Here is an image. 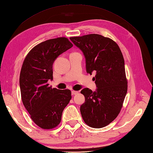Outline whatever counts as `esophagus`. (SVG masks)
Wrapping results in <instances>:
<instances>
[{"label":"esophagus","mask_w":153,"mask_h":153,"mask_svg":"<svg viewBox=\"0 0 153 153\" xmlns=\"http://www.w3.org/2000/svg\"><path fill=\"white\" fill-rule=\"evenodd\" d=\"M78 93H79V91H74V90H73V91H71V94H72L73 95H76V94H77Z\"/></svg>","instance_id":"esophagus-1"}]
</instances>
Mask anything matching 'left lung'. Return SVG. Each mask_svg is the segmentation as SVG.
Segmentation results:
<instances>
[{"mask_svg": "<svg viewBox=\"0 0 153 153\" xmlns=\"http://www.w3.org/2000/svg\"><path fill=\"white\" fill-rule=\"evenodd\" d=\"M70 39L83 53L87 73L96 74V90L81 91L85 97L80 109L82 117L91 127L102 128L120 114L127 92L123 56L116 43L101 35L93 33Z\"/></svg>", "mask_w": 153, "mask_h": 153, "instance_id": "1", "label": "left lung"}]
</instances>
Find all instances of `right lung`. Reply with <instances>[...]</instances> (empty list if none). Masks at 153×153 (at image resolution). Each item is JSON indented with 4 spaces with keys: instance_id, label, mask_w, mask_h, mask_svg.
<instances>
[{
    "instance_id": "obj_1",
    "label": "right lung",
    "mask_w": 153,
    "mask_h": 153,
    "mask_svg": "<svg viewBox=\"0 0 153 153\" xmlns=\"http://www.w3.org/2000/svg\"><path fill=\"white\" fill-rule=\"evenodd\" d=\"M73 47L66 38L51 39L33 47L22 65L19 85L22 101L35 123L43 129L58 126L63 110L71 99L69 89L48 86L53 65L58 56Z\"/></svg>"
}]
</instances>
